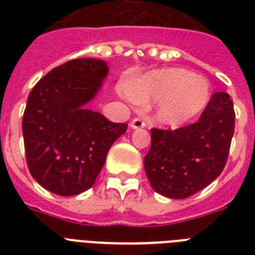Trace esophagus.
Returning a JSON list of instances; mask_svg holds the SVG:
<instances>
[{
  "label": "esophagus",
  "instance_id": "obj_1",
  "mask_svg": "<svg viewBox=\"0 0 255 255\" xmlns=\"http://www.w3.org/2000/svg\"><path fill=\"white\" fill-rule=\"evenodd\" d=\"M129 127H131L132 129H139V128H144V127H145V122L137 118V119L132 120L131 123H129Z\"/></svg>",
  "mask_w": 255,
  "mask_h": 255
}]
</instances>
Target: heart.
<instances>
[{
	"mask_svg": "<svg viewBox=\"0 0 255 255\" xmlns=\"http://www.w3.org/2000/svg\"><path fill=\"white\" fill-rule=\"evenodd\" d=\"M133 103L147 107L156 103L160 123L182 126L201 114L212 99L209 81L180 67L153 70L129 79L126 86Z\"/></svg>",
	"mask_w": 255,
	"mask_h": 255,
	"instance_id": "b5f03b06",
	"label": "heart"
}]
</instances>
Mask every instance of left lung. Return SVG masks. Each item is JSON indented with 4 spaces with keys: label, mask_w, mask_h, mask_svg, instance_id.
I'll return each mask as SVG.
<instances>
[{
    "label": "left lung",
    "mask_w": 255,
    "mask_h": 255,
    "mask_svg": "<svg viewBox=\"0 0 255 255\" xmlns=\"http://www.w3.org/2000/svg\"><path fill=\"white\" fill-rule=\"evenodd\" d=\"M233 100L212 95L197 123L174 131L151 129V149L144 169L152 189L168 198H186L221 174L234 133Z\"/></svg>",
    "instance_id": "1"
}]
</instances>
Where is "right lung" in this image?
<instances>
[{
	"mask_svg": "<svg viewBox=\"0 0 255 255\" xmlns=\"http://www.w3.org/2000/svg\"><path fill=\"white\" fill-rule=\"evenodd\" d=\"M108 75L107 62L73 59L42 78L27 98L22 132L34 180L59 196L90 189L110 148L127 131L86 107Z\"/></svg>",
	"mask_w": 255,
	"mask_h": 255,
	"instance_id": "1",
	"label": "right lung"
}]
</instances>
